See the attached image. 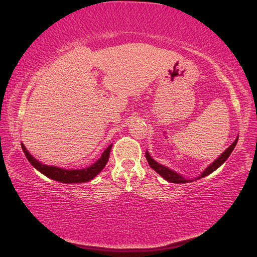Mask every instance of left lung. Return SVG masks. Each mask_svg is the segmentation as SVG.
<instances>
[{
	"label": "left lung",
	"mask_w": 257,
	"mask_h": 257,
	"mask_svg": "<svg viewBox=\"0 0 257 257\" xmlns=\"http://www.w3.org/2000/svg\"><path fill=\"white\" fill-rule=\"evenodd\" d=\"M237 142H238V137L236 138V141H234L232 144L230 145L228 149L225 150L223 153L221 154L219 158H217L214 161V162H213L211 165H208V167L205 169V171H203L202 175L198 177V179H199V178H203V177H205L207 175H210V173H212L213 171H215L216 169L220 167V165H222L225 162V161H227V159L229 158V155L231 154V152L233 151L234 146H236V144H237ZM146 159H147V162H149V164L151 165V168L158 172L160 176H162L167 181L173 182V184H186V182L190 181L188 179H185V178L181 177L180 175H178L177 172L170 170V169H168L167 167H164V165L159 164L158 162H156V161H154L153 159L151 158L150 154L147 153V152H146Z\"/></svg>",
	"instance_id": "8db88e82"
}]
</instances>
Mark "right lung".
Wrapping results in <instances>:
<instances>
[{"mask_svg":"<svg viewBox=\"0 0 257 257\" xmlns=\"http://www.w3.org/2000/svg\"><path fill=\"white\" fill-rule=\"evenodd\" d=\"M21 147H23V151L27 160L32 163L33 167L36 168L38 171L43 173V175H45L46 177H49L51 179L56 181L66 182V184H72V182L79 184V182H86L92 180L93 178L96 177L98 173L103 170V168L105 167V164L107 163L108 158H110L112 145L108 146L107 149L103 152L101 158H99L94 164H92L88 168L79 169V170H66V169L42 164L41 162H38L34 156H32V154H29V152L26 149L24 144H21Z\"/></svg>","mask_w":257,"mask_h":257,"instance_id":"add662e5","label":"right lung"}]
</instances>
